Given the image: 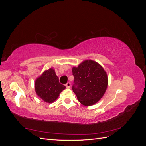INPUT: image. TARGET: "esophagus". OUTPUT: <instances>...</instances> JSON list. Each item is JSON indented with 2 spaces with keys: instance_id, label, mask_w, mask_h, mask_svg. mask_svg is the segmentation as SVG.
<instances>
[{
  "instance_id": "1",
  "label": "esophagus",
  "mask_w": 146,
  "mask_h": 146,
  "mask_svg": "<svg viewBox=\"0 0 146 146\" xmlns=\"http://www.w3.org/2000/svg\"><path fill=\"white\" fill-rule=\"evenodd\" d=\"M66 88H70V82H68L66 84Z\"/></svg>"
}]
</instances>
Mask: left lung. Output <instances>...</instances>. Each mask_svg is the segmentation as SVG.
Segmentation results:
<instances>
[{"instance_id":"obj_1","label":"left lung","mask_w":146,"mask_h":146,"mask_svg":"<svg viewBox=\"0 0 146 146\" xmlns=\"http://www.w3.org/2000/svg\"><path fill=\"white\" fill-rule=\"evenodd\" d=\"M72 90L78 100L85 106L96 104L102 98L108 84L107 74L100 64L91 60L72 68Z\"/></svg>"}]
</instances>
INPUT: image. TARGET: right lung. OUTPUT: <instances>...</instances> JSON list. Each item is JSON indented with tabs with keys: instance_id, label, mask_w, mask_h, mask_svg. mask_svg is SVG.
<instances>
[{
	"instance_id": "obj_1",
	"label": "right lung",
	"mask_w": 146,
	"mask_h": 146,
	"mask_svg": "<svg viewBox=\"0 0 146 146\" xmlns=\"http://www.w3.org/2000/svg\"><path fill=\"white\" fill-rule=\"evenodd\" d=\"M66 86L60 83L55 69L44 70L35 80V89L37 96L47 103H52L58 98Z\"/></svg>"
}]
</instances>
